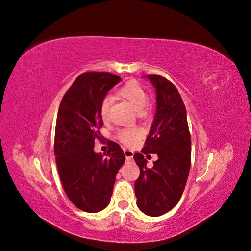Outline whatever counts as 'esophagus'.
I'll list each match as a JSON object with an SVG mask.
<instances>
[{"label":"esophagus","instance_id":"esophagus-1","mask_svg":"<svg viewBox=\"0 0 251 251\" xmlns=\"http://www.w3.org/2000/svg\"><path fill=\"white\" fill-rule=\"evenodd\" d=\"M124 151H125V156L126 158V160H132L133 155H134L133 151H130V150H125Z\"/></svg>","mask_w":251,"mask_h":251}]
</instances>
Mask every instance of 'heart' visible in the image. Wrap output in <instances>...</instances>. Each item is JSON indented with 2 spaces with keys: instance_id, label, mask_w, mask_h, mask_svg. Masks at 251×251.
I'll return each mask as SVG.
<instances>
[{
  "instance_id": "obj_1",
  "label": "heart",
  "mask_w": 251,
  "mask_h": 251,
  "mask_svg": "<svg viewBox=\"0 0 251 251\" xmlns=\"http://www.w3.org/2000/svg\"><path fill=\"white\" fill-rule=\"evenodd\" d=\"M119 97L123 98L126 101L131 104V107L137 111L139 115L146 114L150 110V104L147 102L148 93L139 82L131 80L126 82V85L118 91ZM111 100L109 98H104L100 103V116L102 119H107L109 116ZM141 137V131L139 128H125L117 134V138L120 142H123L125 146L131 147L137 142Z\"/></svg>"
}]
</instances>
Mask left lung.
<instances>
[{"mask_svg": "<svg viewBox=\"0 0 251 251\" xmlns=\"http://www.w3.org/2000/svg\"><path fill=\"white\" fill-rule=\"evenodd\" d=\"M144 77L156 89L157 109L141 154L134 155L140 169L135 194L143 214L158 217L170 211L183 194L191 169L192 142L186 109L177 88L160 75ZM149 153L158 155L151 169L143 156Z\"/></svg>", "mask_w": 251, "mask_h": 251, "instance_id": "left-lung-1", "label": "left lung"}]
</instances>
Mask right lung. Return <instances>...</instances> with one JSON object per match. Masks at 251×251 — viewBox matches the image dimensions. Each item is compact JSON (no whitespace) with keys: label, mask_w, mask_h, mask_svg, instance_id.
Listing matches in <instances>:
<instances>
[{"label":"right lung","mask_w":251,"mask_h":251,"mask_svg":"<svg viewBox=\"0 0 251 251\" xmlns=\"http://www.w3.org/2000/svg\"><path fill=\"white\" fill-rule=\"evenodd\" d=\"M120 80L109 72L80 74L64 95L57 113L54 155L60 181L75 206L92 214L109 205L116 174L126 160L114 141H108L105 158L93 150L95 140L102 139L100 103Z\"/></svg>","instance_id":"obj_1"}]
</instances>
